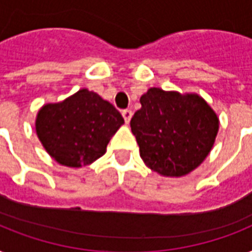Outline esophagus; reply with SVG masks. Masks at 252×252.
Here are the masks:
<instances>
[{"label":"esophagus","mask_w":252,"mask_h":252,"mask_svg":"<svg viewBox=\"0 0 252 252\" xmlns=\"http://www.w3.org/2000/svg\"><path fill=\"white\" fill-rule=\"evenodd\" d=\"M122 115H123V118H124V120H126V123H129L133 112H132V110H128V108H126V110L122 111Z\"/></svg>","instance_id":"obj_1"}]
</instances>
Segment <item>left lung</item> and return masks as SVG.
Segmentation results:
<instances>
[{"label":"left lung","mask_w":252,"mask_h":252,"mask_svg":"<svg viewBox=\"0 0 252 252\" xmlns=\"http://www.w3.org/2000/svg\"><path fill=\"white\" fill-rule=\"evenodd\" d=\"M130 120L140 156L153 171L183 176L205 159L219 132V118L199 95L152 87Z\"/></svg>","instance_id":"left-lung-1"}]
</instances>
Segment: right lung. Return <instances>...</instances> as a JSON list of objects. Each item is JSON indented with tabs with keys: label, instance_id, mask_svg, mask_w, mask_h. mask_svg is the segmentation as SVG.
I'll list each match as a JSON object with an SVG mask.
<instances>
[{
	"label": "right lung",
	"instance_id": "1",
	"mask_svg": "<svg viewBox=\"0 0 252 252\" xmlns=\"http://www.w3.org/2000/svg\"><path fill=\"white\" fill-rule=\"evenodd\" d=\"M124 119L111 103L86 89L64 102L45 104L36 118V133L49 156L69 167L89 165L106 153Z\"/></svg>",
	"mask_w": 252,
	"mask_h": 252
}]
</instances>
